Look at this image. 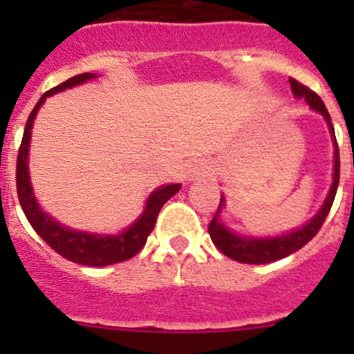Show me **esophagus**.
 <instances>
[{
  "instance_id": "obj_1",
  "label": "esophagus",
  "mask_w": 354,
  "mask_h": 354,
  "mask_svg": "<svg viewBox=\"0 0 354 354\" xmlns=\"http://www.w3.org/2000/svg\"><path fill=\"white\" fill-rule=\"evenodd\" d=\"M209 172L211 167L207 165L204 160H198L194 161L193 165H191V169H189V178H191V180H202V178L207 176Z\"/></svg>"
}]
</instances>
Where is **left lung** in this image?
<instances>
[{
	"mask_svg": "<svg viewBox=\"0 0 354 354\" xmlns=\"http://www.w3.org/2000/svg\"><path fill=\"white\" fill-rule=\"evenodd\" d=\"M290 88L292 93L297 97V99H305L307 104L313 110L319 112L325 118L327 124H329L330 136H333V141H335V178H333V185L329 189V194L325 198L322 209L314 215V218L305 224L299 230H294L290 233H285V235L277 236H241L236 233L230 232L221 221H218V213L224 207V196L221 198V204H218V211L213 216V221L209 222V235L211 241L218 250H221L226 257L233 259L236 263L244 264H266L274 263V261H279V259L290 255V253L301 250L308 241H313V236L319 232V227L324 226L325 218L329 215L330 205L335 202L336 189H338V182H340V152H338V143H336L335 128H333V122H330V115L325 108L324 101L319 99L318 93H314L310 88L303 86L301 82H297L296 79H290Z\"/></svg>",
	"mask_w": 354,
	"mask_h": 354,
	"instance_id": "obj_1",
	"label": "left lung"
}]
</instances>
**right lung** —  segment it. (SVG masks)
<instances>
[{"label": "right lung", "instance_id": "right-lung-1", "mask_svg": "<svg viewBox=\"0 0 354 354\" xmlns=\"http://www.w3.org/2000/svg\"><path fill=\"white\" fill-rule=\"evenodd\" d=\"M95 73H82L75 75L68 79L62 84L55 86L49 91H46L40 97V101L36 102L32 108L27 124L24 130V139L19 145L18 150V161H16V189H18L19 205L24 209L27 221L32 226L38 235L49 244L57 253H60L64 259L73 261V263L86 264V266H108V264L122 263L132 259L139 250L145 246L147 236L154 230L156 218L160 215L161 207L167 200L172 198L174 194L180 191V183H171V185H163V187L156 189L154 193L150 194L145 205V211L141 213L138 221L133 222L132 226L127 227L124 232L119 235H93V233L86 232H75L69 227L58 224L51 215H47L40 209V205L36 202L32 187H30L29 178V167H27V158H29V141H30V130H32V122H35L36 113L40 110L47 97L53 93L68 90L77 84H82L86 80L95 79Z\"/></svg>", "mask_w": 354, "mask_h": 354}]
</instances>
